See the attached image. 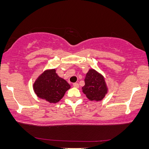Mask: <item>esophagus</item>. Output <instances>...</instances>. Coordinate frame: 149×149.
Returning a JSON list of instances; mask_svg holds the SVG:
<instances>
[{"label":"esophagus","instance_id":"1","mask_svg":"<svg viewBox=\"0 0 149 149\" xmlns=\"http://www.w3.org/2000/svg\"><path fill=\"white\" fill-rule=\"evenodd\" d=\"M73 87H76V88H78V87H79V83H73Z\"/></svg>","mask_w":149,"mask_h":149}]
</instances>
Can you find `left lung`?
Segmentation results:
<instances>
[{
    "mask_svg": "<svg viewBox=\"0 0 149 149\" xmlns=\"http://www.w3.org/2000/svg\"><path fill=\"white\" fill-rule=\"evenodd\" d=\"M82 90L91 101H101L108 92L104 78L94 69H90L87 73Z\"/></svg>",
    "mask_w": 149,
    "mask_h": 149,
    "instance_id": "1",
    "label": "left lung"
}]
</instances>
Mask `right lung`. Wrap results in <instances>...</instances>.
<instances>
[{"mask_svg":"<svg viewBox=\"0 0 149 149\" xmlns=\"http://www.w3.org/2000/svg\"><path fill=\"white\" fill-rule=\"evenodd\" d=\"M70 88V85L58 76L56 69L44 71L33 84L36 95L50 103L58 102Z\"/></svg>","mask_w":149,"mask_h":149,"instance_id":"obj_1","label":"right lung"}]
</instances>
